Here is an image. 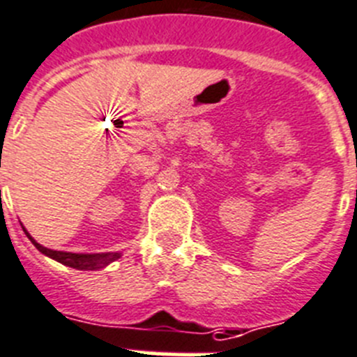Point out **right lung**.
I'll return each mask as SVG.
<instances>
[{
  "instance_id": "obj_1",
  "label": "right lung",
  "mask_w": 357,
  "mask_h": 357,
  "mask_svg": "<svg viewBox=\"0 0 357 357\" xmlns=\"http://www.w3.org/2000/svg\"><path fill=\"white\" fill-rule=\"evenodd\" d=\"M25 234L30 238V242L38 248V251H41L43 255L50 257L52 260L59 261L63 266L74 267L79 271H99L102 267H106L108 264L115 261L117 258H121V252H100V255H79V252H65V251H52V249L43 248L41 243H38L29 234V231L23 227Z\"/></svg>"
}]
</instances>
